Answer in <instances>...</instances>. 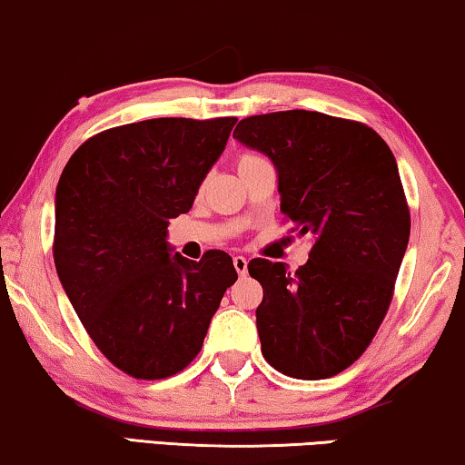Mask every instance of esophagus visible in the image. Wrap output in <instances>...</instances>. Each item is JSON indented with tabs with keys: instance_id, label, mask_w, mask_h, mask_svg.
Returning <instances> with one entry per match:
<instances>
[{
	"instance_id": "esophagus-1",
	"label": "esophagus",
	"mask_w": 465,
	"mask_h": 465,
	"mask_svg": "<svg viewBox=\"0 0 465 465\" xmlns=\"http://www.w3.org/2000/svg\"><path fill=\"white\" fill-rule=\"evenodd\" d=\"M233 267H235V272H238V275H246V272H248L246 256H242V254L233 256Z\"/></svg>"
}]
</instances>
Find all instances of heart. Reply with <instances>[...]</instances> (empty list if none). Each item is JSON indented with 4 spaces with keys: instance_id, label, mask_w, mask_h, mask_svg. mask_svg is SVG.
<instances>
[{
    "instance_id": "obj_1",
    "label": "heart",
    "mask_w": 465,
    "mask_h": 465,
    "mask_svg": "<svg viewBox=\"0 0 465 465\" xmlns=\"http://www.w3.org/2000/svg\"><path fill=\"white\" fill-rule=\"evenodd\" d=\"M259 161H261L259 156L244 154V156H240V161H238V169H242V166H248V164H252V163H259Z\"/></svg>"
}]
</instances>
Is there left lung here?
I'll return each instance as SVG.
<instances>
[{"mask_svg":"<svg viewBox=\"0 0 465 465\" xmlns=\"http://www.w3.org/2000/svg\"><path fill=\"white\" fill-rule=\"evenodd\" d=\"M233 137L273 163L280 211L313 242L296 272L248 262L262 357L292 378L336 376L376 336L410 242L397 161L373 129L313 110L248 116Z\"/></svg>","mask_w":465,"mask_h":465,"instance_id":"8db88e82","label":"left lung"}]
</instances>
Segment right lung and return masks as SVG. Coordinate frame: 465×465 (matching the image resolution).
Here are the masks:
<instances>
[{"instance_id": "right-lung-1", "label": "right lung", "mask_w": 465, "mask_h": 465, "mask_svg": "<svg viewBox=\"0 0 465 465\" xmlns=\"http://www.w3.org/2000/svg\"><path fill=\"white\" fill-rule=\"evenodd\" d=\"M233 116L150 119L94 135L55 188L54 262L95 346L134 378H169L203 349L232 256L173 252L169 219L188 213L223 154Z\"/></svg>"}]
</instances>
